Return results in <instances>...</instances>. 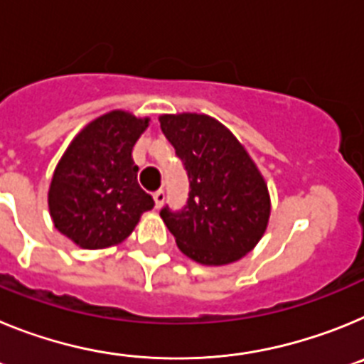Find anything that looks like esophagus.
Returning <instances> with one entry per match:
<instances>
[{
  "label": "esophagus",
  "instance_id": "1",
  "mask_svg": "<svg viewBox=\"0 0 364 364\" xmlns=\"http://www.w3.org/2000/svg\"><path fill=\"white\" fill-rule=\"evenodd\" d=\"M153 198H154V205H156V208H160V205L164 204V200H166V193H164V189L154 191Z\"/></svg>",
  "mask_w": 364,
  "mask_h": 364
}]
</instances>
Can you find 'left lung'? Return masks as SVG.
Returning a JSON list of instances; mask_svg holds the SVG:
<instances>
[{"mask_svg":"<svg viewBox=\"0 0 364 364\" xmlns=\"http://www.w3.org/2000/svg\"><path fill=\"white\" fill-rule=\"evenodd\" d=\"M160 127L184 162L188 205L164 208V224L186 257L204 266L242 259L262 239L272 213L268 184L226 125L208 114H160Z\"/></svg>","mask_w":364,"mask_h":364,"instance_id":"1","label":"left lung"}]
</instances>
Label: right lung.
I'll return each mask as SVG.
<instances>
[{
  "label": "right lung",
  "mask_w": 364,
  "mask_h": 364,
  "mask_svg": "<svg viewBox=\"0 0 364 364\" xmlns=\"http://www.w3.org/2000/svg\"><path fill=\"white\" fill-rule=\"evenodd\" d=\"M149 125L129 111H109L83 127L62 154L50 180L54 228L83 250L124 242L153 198L138 186L133 147Z\"/></svg>",
  "instance_id": "obj_1"
}]
</instances>
